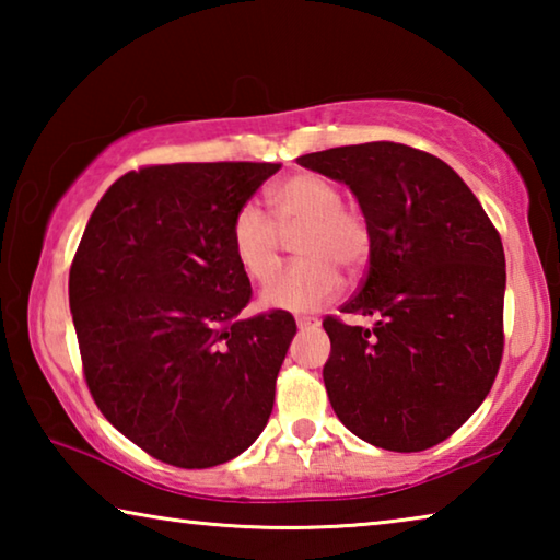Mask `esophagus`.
I'll return each instance as SVG.
<instances>
[{
    "label": "esophagus",
    "mask_w": 560,
    "mask_h": 560,
    "mask_svg": "<svg viewBox=\"0 0 560 560\" xmlns=\"http://www.w3.org/2000/svg\"><path fill=\"white\" fill-rule=\"evenodd\" d=\"M296 326H299L301 330L318 328V326H320V320H318V318H311V316H299V318H296Z\"/></svg>",
    "instance_id": "obj_1"
}]
</instances>
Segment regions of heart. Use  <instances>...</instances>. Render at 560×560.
Instances as JSON below:
<instances>
[{"label":"heart","instance_id":"obj_1","mask_svg":"<svg viewBox=\"0 0 560 560\" xmlns=\"http://www.w3.org/2000/svg\"><path fill=\"white\" fill-rule=\"evenodd\" d=\"M273 217L259 202H244L232 222V249L246 277L267 283L281 267L287 234H296L303 257L261 293L267 308L311 311L340 289L338 269L358 273L371 259L373 234L363 212L343 205L340 187L324 175L296 173L271 189Z\"/></svg>","mask_w":560,"mask_h":560}]
</instances>
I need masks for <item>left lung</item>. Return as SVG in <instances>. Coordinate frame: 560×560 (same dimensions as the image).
<instances>
[{"label":"left lung","instance_id":"left-lung-1","mask_svg":"<svg viewBox=\"0 0 560 560\" xmlns=\"http://www.w3.org/2000/svg\"><path fill=\"white\" fill-rule=\"evenodd\" d=\"M296 163L350 187L371 224L363 287L328 316L324 383L355 438L390 452L430 450L485 402L504 350L506 259L464 179L400 143L330 148Z\"/></svg>","mask_w":560,"mask_h":560}]
</instances>
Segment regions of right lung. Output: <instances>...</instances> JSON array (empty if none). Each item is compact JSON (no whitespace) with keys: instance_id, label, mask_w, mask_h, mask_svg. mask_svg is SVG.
Segmentation results:
<instances>
[{"instance_id":"1","label":"right lung","mask_w":560,"mask_h":560,"mask_svg":"<svg viewBox=\"0 0 560 560\" xmlns=\"http://www.w3.org/2000/svg\"><path fill=\"white\" fill-rule=\"evenodd\" d=\"M279 163H175L108 187L81 236L69 303L98 410L150 457L207 469L267 428L296 336L287 311L240 320V207Z\"/></svg>"}]
</instances>
